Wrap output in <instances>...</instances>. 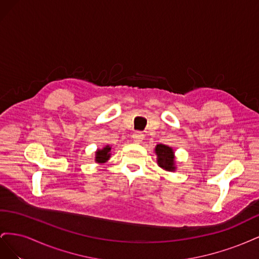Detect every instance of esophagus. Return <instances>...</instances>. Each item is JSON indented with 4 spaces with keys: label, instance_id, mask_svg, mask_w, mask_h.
<instances>
[{
    "label": "esophagus",
    "instance_id": "esophagus-1",
    "mask_svg": "<svg viewBox=\"0 0 259 259\" xmlns=\"http://www.w3.org/2000/svg\"><path fill=\"white\" fill-rule=\"evenodd\" d=\"M133 139H134L135 143H142L144 140V134L140 132H135L134 134H133Z\"/></svg>",
    "mask_w": 259,
    "mask_h": 259
}]
</instances>
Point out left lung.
<instances>
[{
	"instance_id": "left-lung-1",
	"label": "left lung",
	"mask_w": 259,
	"mask_h": 259,
	"mask_svg": "<svg viewBox=\"0 0 259 259\" xmlns=\"http://www.w3.org/2000/svg\"><path fill=\"white\" fill-rule=\"evenodd\" d=\"M155 153L158 155L159 165L166 170H174V152L171 148L165 145H158L155 148Z\"/></svg>"
}]
</instances>
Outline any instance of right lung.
Masks as SVG:
<instances>
[{
	"instance_id": "1",
	"label": "right lung",
	"mask_w": 259,
	"mask_h": 259,
	"mask_svg": "<svg viewBox=\"0 0 259 259\" xmlns=\"http://www.w3.org/2000/svg\"><path fill=\"white\" fill-rule=\"evenodd\" d=\"M110 150H111V148L110 147H105L103 150H98L97 152H96V161L97 162H99V163H104V162H106L109 158H110Z\"/></svg>"
}]
</instances>
